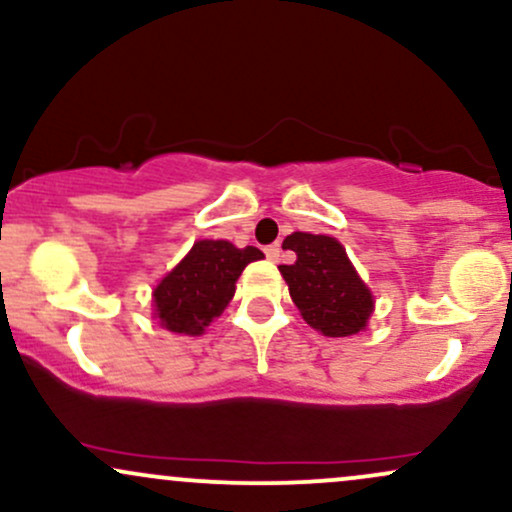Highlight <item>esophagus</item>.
<instances>
[{"label":"esophagus","mask_w":512,"mask_h":512,"mask_svg":"<svg viewBox=\"0 0 512 512\" xmlns=\"http://www.w3.org/2000/svg\"><path fill=\"white\" fill-rule=\"evenodd\" d=\"M264 255H267V260H272V262H279L281 248H279V245H267V248H264Z\"/></svg>","instance_id":"34e87169"}]
</instances>
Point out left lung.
I'll return each mask as SVG.
<instances>
[{
	"label": "left lung",
	"mask_w": 512,
	"mask_h": 512,
	"mask_svg": "<svg viewBox=\"0 0 512 512\" xmlns=\"http://www.w3.org/2000/svg\"><path fill=\"white\" fill-rule=\"evenodd\" d=\"M284 248L296 252V262L281 264L279 272L303 320L325 337L361 332L373 313V296L342 245L330 236L291 233Z\"/></svg>",
	"instance_id": "left-lung-1"
}]
</instances>
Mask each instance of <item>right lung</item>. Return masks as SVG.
Instances as JSON below:
<instances>
[{"label": "right lung", "instance_id": "right-lung-1", "mask_svg": "<svg viewBox=\"0 0 512 512\" xmlns=\"http://www.w3.org/2000/svg\"><path fill=\"white\" fill-rule=\"evenodd\" d=\"M262 257L252 245L240 250L228 240H199L154 289L156 320L175 334H202L231 303L240 272Z\"/></svg>", "mask_w": 512, "mask_h": 512}]
</instances>
